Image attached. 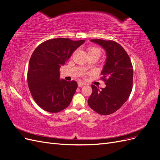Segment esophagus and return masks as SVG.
<instances>
[{"instance_id":"1","label":"esophagus","mask_w":160,"mask_h":160,"mask_svg":"<svg viewBox=\"0 0 160 160\" xmlns=\"http://www.w3.org/2000/svg\"><path fill=\"white\" fill-rule=\"evenodd\" d=\"M84 85H85V83H83V82H82V81L78 82V86L79 87V88H81V87H82V86H83Z\"/></svg>"}]
</instances>
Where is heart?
I'll use <instances>...</instances> for the list:
<instances>
[{
    "instance_id": "obj_1",
    "label": "heart",
    "mask_w": 160,
    "mask_h": 160,
    "mask_svg": "<svg viewBox=\"0 0 160 160\" xmlns=\"http://www.w3.org/2000/svg\"><path fill=\"white\" fill-rule=\"evenodd\" d=\"M90 54L96 55L99 57L101 55V50L98 47H91L88 49V55H90Z\"/></svg>"
}]
</instances>
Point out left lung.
<instances>
[{"label": "left lung", "mask_w": 160, "mask_h": 160, "mask_svg": "<svg viewBox=\"0 0 160 160\" xmlns=\"http://www.w3.org/2000/svg\"><path fill=\"white\" fill-rule=\"evenodd\" d=\"M106 51L105 64L101 74L106 87L99 89L91 85L92 93L88 99L89 107L99 114L113 113L125 103L133 87V66L127 52L113 41L91 39Z\"/></svg>", "instance_id": "left-lung-1"}]
</instances>
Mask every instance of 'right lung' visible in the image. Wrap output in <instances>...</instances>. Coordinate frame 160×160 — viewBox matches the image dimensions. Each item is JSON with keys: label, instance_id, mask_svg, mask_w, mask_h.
Segmentation results:
<instances>
[{"label": "right lung", "instance_id": "right-lung-1", "mask_svg": "<svg viewBox=\"0 0 160 160\" xmlns=\"http://www.w3.org/2000/svg\"><path fill=\"white\" fill-rule=\"evenodd\" d=\"M84 42L53 38L42 42L32 52L28 63V85L33 99L42 109L57 113L69 105L77 83L60 79L59 69Z\"/></svg>", "mask_w": 160, "mask_h": 160}]
</instances>
